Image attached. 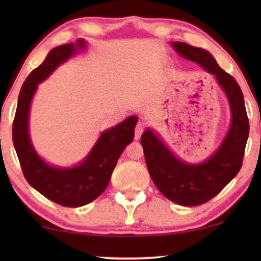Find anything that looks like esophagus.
Listing matches in <instances>:
<instances>
[{"mask_svg": "<svg viewBox=\"0 0 261 261\" xmlns=\"http://www.w3.org/2000/svg\"><path fill=\"white\" fill-rule=\"evenodd\" d=\"M144 128H145V124L142 122H138L137 126H135V130H134V139L135 140H139L141 137L142 132H144Z\"/></svg>", "mask_w": 261, "mask_h": 261, "instance_id": "1", "label": "esophagus"}]
</instances>
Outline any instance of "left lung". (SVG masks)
<instances>
[{
    "instance_id": "left-lung-1",
    "label": "left lung",
    "mask_w": 261,
    "mask_h": 261,
    "mask_svg": "<svg viewBox=\"0 0 261 261\" xmlns=\"http://www.w3.org/2000/svg\"><path fill=\"white\" fill-rule=\"evenodd\" d=\"M172 47L183 58L197 63L215 76L229 102L231 122L219 148L201 164H189L177 158L158 135L147 128L141 137L146 165L158 190L177 204L195 206L219 194L241 169L248 139L249 123L244 95L238 82L223 71L205 49L174 41Z\"/></svg>"
}]
</instances>
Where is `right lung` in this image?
<instances>
[{
  "instance_id": "1",
  "label": "right lung",
  "mask_w": 261,
  "mask_h": 261,
  "mask_svg": "<svg viewBox=\"0 0 261 261\" xmlns=\"http://www.w3.org/2000/svg\"><path fill=\"white\" fill-rule=\"evenodd\" d=\"M87 47L84 39L57 46L44 63L34 69L21 88L13 122V144L26 180L49 201L76 208L98 197L108 187L117 160L133 141L137 116H129L115 127L102 132L89 154L76 166L59 167L46 163L33 147L30 137V109L38 84L60 64Z\"/></svg>"
}]
</instances>
